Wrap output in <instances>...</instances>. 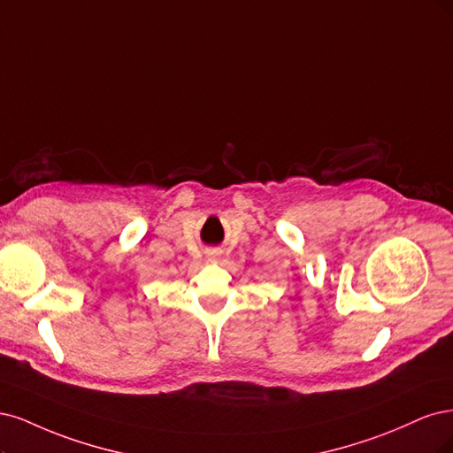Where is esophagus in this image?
I'll return each instance as SVG.
<instances>
[{"label": "esophagus", "mask_w": 453, "mask_h": 453, "mask_svg": "<svg viewBox=\"0 0 453 453\" xmlns=\"http://www.w3.org/2000/svg\"><path fill=\"white\" fill-rule=\"evenodd\" d=\"M216 256H218L216 252H211V254H209V259H216Z\"/></svg>", "instance_id": "1"}]
</instances>
